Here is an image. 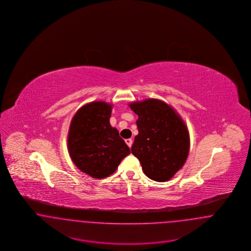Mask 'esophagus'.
Masks as SVG:
<instances>
[{"instance_id":"34e87169","label":"esophagus","mask_w":251,"mask_h":251,"mask_svg":"<svg viewBox=\"0 0 251 251\" xmlns=\"http://www.w3.org/2000/svg\"><path fill=\"white\" fill-rule=\"evenodd\" d=\"M125 142H126V144L129 146V148H131V145H132V139H131V138H128V139H126V140H125Z\"/></svg>"}]
</instances>
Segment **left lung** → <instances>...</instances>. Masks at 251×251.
I'll return each mask as SVG.
<instances>
[{
	"instance_id": "obj_1",
	"label": "left lung",
	"mask_w": 251,
	"mask_h": 251,
	"mask_svg": "<svg viewBox=\"0 0 251 251\" xmlns=\"http://www.w3.org/2000/svg\"><path fill=\"white\" fill-rule=\"evenodd\" d=\"M138 116V134L131 146L150 179L167 181L183 167L189 153L190 138L183 120L166 102L148 99L130 104Z\"/></svg>"
}]
</instances>
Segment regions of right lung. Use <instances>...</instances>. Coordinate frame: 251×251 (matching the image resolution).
I'll list each match as a JSON object with an SVG mask.
<instances>
[{"label": "right lung", "instance_id": "add662e5", "mask_svg": "<svg viewBox=\"0 0 251 251\" xmlns=\"http://www.w3.org/2000/svg\"><path fill=\"white\" fill-rule=\"evenodd\" d=\"M112 105L93 101L74 115L68 135L69 153L74 165L96 179L113 174L131 153L119 131L110 125Z\"/></svg>", "mask_w": 251, "mask_h": 251}]
</instances>
